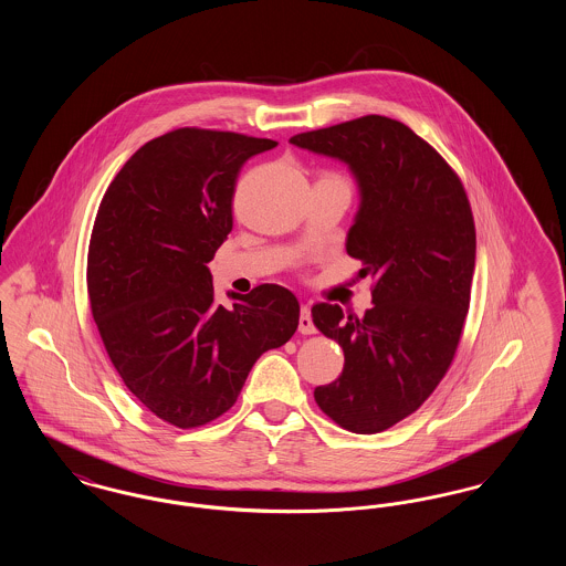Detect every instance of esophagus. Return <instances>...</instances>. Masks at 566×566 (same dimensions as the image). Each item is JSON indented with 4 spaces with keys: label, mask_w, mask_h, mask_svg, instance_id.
Instances as JSON below:
<instances>
[{
    "label": "esophagus",
    "mask_w": 566,
    "mask_h": 566,
    "mask_svg": "<svg viewBox=\"0 0 566 566\" xmlns=\"http://www.w3.org/2000/svg\"><path fill=\"white\" fill-rule=\"evenodd\" d=\"M298 331H301L303 335H312V333H316V326H314V321H312V312H310V307H307V305H303V307H301Z\"/></svg>",
    "instance_id": "34e87169"
}]
</instances>
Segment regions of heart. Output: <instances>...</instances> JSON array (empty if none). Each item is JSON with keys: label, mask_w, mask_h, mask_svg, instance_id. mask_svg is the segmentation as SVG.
Wrapping results in <instances>:
<instances>
[{"label": "heart", "mask_w": 566, "mask_h": 566, "mask_svg": "<svg viewBox=\"0 0 566 566\" xmlns=\"http://www.w3.org/2000/svg\"><path fill=\"white\" fill-rule=\"evenodd\" d=\"M321 180H339V182H346L339 174H335V171H324L323 176H321Z\"/></svg>", "instance_id": "obj_1"}]
</instances>
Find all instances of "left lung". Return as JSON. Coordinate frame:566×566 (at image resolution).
I'll list each match as a JSON object with an SVG mask.
<instances>
[{"instance_id":"8db88e82","label":"left lung","mask_w":566,"mask_h":566,"mask_svg":"<svg viewBox=\"0 0 566 566\" xmlns=\"http://www.w3.org/2000/svg\"><path fill=\"white\" fill-rule=\"evenodd\" d=\"M291 142L350 165L363 199L346 250L374 280L363 318L312 307L346 358L314 399L346 431H386L420 409L457 356L475 270L471 203L448 161L395 118L367 114Z\"/></svg>"}]
</instances>
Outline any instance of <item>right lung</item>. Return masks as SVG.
<instances>
[{
    "instance_id": "right-lung-1",
    "label": "right lung",
    "mask_w": 566,
    "mask_h": 566,
    "mask_svg": "<svg viewBox=\"0 0 566 566\" xmlns=\"http://www.w3.org/2000/svg\"><path fill=\"white\" fill-rule=\"evenodd\" d=\"M275 146L180 127L146 142L99 203L86 256L91 314L125 386L171 427L229 411L259 356L298 326L289 289L261 284L224 307L208 270L233 229L243 163Z\"/></svg>"
}]
</instances>
